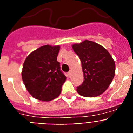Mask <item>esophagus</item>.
I'll list each match as a JSON object with an SVG mask.
<instances>
[{"label": "esophagus", "mask_w": 133, "mask_h": 133, "mask_svg": "<svg viewBox=\"0 0 133 133\" xmlns=\"http://www.w3.org/2000/svg\"><path fill=\"white\" fill-rule=\"evenodd\" d=\"M71 75H72V71L70 70V72H68V74H67V76H68V78H70V77L71 76Z\"/></svg>", "instance_id": "esophagus-1"}]
</instances>
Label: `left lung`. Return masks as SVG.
Here are the masks:
<instances>
[{
	"label": "left lung",
	"mask_w": 133,
	"mask_h": 133,
	"mask_svg": "<svg viewBox=\"0 0 133 133\" xmlns=\"http://www.w3.org/2000/svg\"><path fill=\"white\" fill-rule=\"evenodd\" d=\"M74 51L82 63L84 81L77 87L79 95L92 97L106 91L115 76V61L110 53L100 44L85 40L72 44Z\"/></svg>",
	"instance_id": "left-lung-1"
}]
</instances>
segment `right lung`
Instances as JSON below:
<instances>
[{"instance_id": "1", "label": "right lung", "mask_w": 133, "mask_h": 133, "mask_svg": "<svg viewBox=\"0 0 133 133\" xmlns=\"http://www.w3.org/2000/svg\"><path fill=\"white\" fill-rule=\"evenodd\" d=\"M60 46L44 45L29 55L23 63L22 76L27 91L35 99L49 101L59 95L66 76L57 61Z\"/></svg>"}]
</instances>
